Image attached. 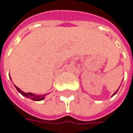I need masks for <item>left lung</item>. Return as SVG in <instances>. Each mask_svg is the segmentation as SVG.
<instances>
[{
	"label": "left lung",
	"mask_w": 133,
	"mask_h": 133,
	"mask_svg": "<svg viewBox=\"0 0 133 133\" xmlns=\"http://www.w3.org/2000/svg\"><path fill=\"white\" fill-rule=\"evenodd\" d=\"M119 90V88H118V89H117V90ZM117 90L116 92H115V93H114V94H113V95H112V96H114V95H115V94H117Z\"/></svg>",
	"instance_id": "obj_1"
}]
</instances>
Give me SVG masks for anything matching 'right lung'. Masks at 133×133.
Returning <instances> with one entry per match:
<instances>
[{"label": "right lung", "mask_w": 133, "mask_h": 133, "mask_svg": "<svg viewBox=\"0 0 133 133\" xmlns=\"http://www.w3.org/2000/svg\"><path fill=\"white\" fill-rule=\"evenodd\" d=\"M15 87H16V88L17 89V90H18L22 95H23L24 96H25V97H27V98H29V99H32V100H34V101H40V100H43V99H45V94H44V95H35V94H32V93H24L22 90H21L19 89L18 87H16V85H15Z\"/></svg>", "instance_id": "add662e5"}]
</instances>
